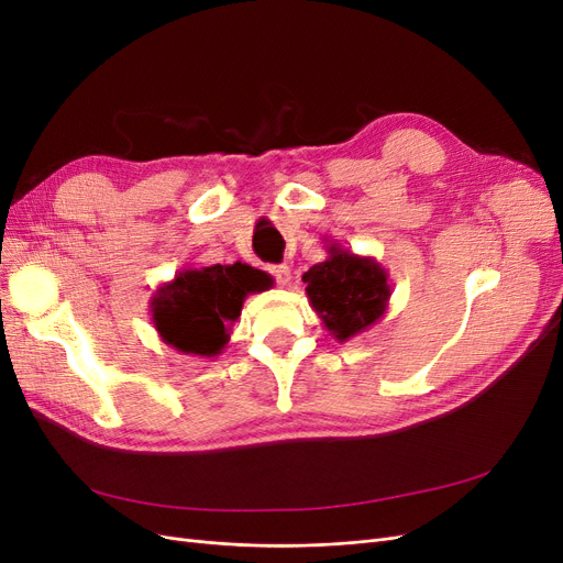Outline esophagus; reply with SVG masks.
Returning a JSON list of instances; mask_svg holds the SVG:
<instances>
[{
    "label": "esophagus",
    "instance_id": "obj_1",
    "mask_svg": "<svg viewBox=\"0 0 563 563\" xmlns=\"http://www.w3.org/2000/svg\"><path fill=\"white\" fill-rule=\"evenodd\" d=\"M269 272H272V277L277 279V284H279V286H286L288 282H291V267H288L286 263H282V265H272V267H269Z\"/></svg>",
    "mask_w": 563,
    "mask_h": 563
}]
</instances>
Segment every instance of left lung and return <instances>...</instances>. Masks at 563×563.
Wrapping results in <instances>:
<instances>
[{
    "label": "left lung",
    "mask_w": 563,
    "mask_h": 563,
    "mask_svg": "<svg viewBox=\"0 0 563 563\" xmlns=\"http://www.w3.org/2000/svg\"><path fill=\"white\" fill-rule=\"evenodd\" d=\"M327 261L302 275L305 294L338 343L364 333L387 312L391 286L387 269L371 255H356L338 244L327 246Z\"/></svg>",
    "instance_id": "left-lung-1"
}]
</instances>
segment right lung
Segmentation results:
<instances>
[{
  "mask_svg": "<svg viewBox=\"0 0 563 563\" xmlns=\"http://www.w3.org/2000/svg\"><path fill=\"white\" fill-rule=\"evenodd\" d=\"M272 277L246 263L183 267L150 300L152 323L183 354L218 356L230 343L246 296L267 291Z\"/></svg>",
  "mask_w": 563,
  "mask_h": 563,
  "instance_id": "obj_1",
  "label": "right lung"
}]
</instances>
